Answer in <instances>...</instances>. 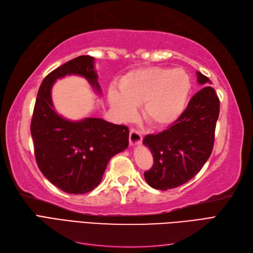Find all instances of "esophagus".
I'll return each instance as SVG.
<instances>
[{"label":"esophagus","mask_w":253,"mask_h":253,"mask_svg":"<svg viewBox=\"0 0 253 253\" xmlns=\"http://www.w3.org/2000/svg\"><path fill=\"white\" fill-rule=\"evenodd\" d=\"M142 141V133L135 128L129 129V144H139Z\"/></svg>","instance_id":"obj_1"}]
</instances>
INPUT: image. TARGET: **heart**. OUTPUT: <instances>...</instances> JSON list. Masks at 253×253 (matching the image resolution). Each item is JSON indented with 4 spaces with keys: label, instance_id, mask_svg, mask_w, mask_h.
<instances>
[{
    "label": "heart",
    "instance_id": "1",
    "mask_svg": "<svg viewBox=\"0 0 253 253\" xmlns=\"http://www.w3.org/2000/svg\"><path fill=\"white\" fill-rule=\"evenodd\" d=\"M119 89H111L110 103L122 119L135 115L134 106L142 105L145 121L152 126H167L182 113L191 90L189 75L168 67H145L128 73L119 83Z\"/></svg>",
    "mask_w": 253,
    "mask_h": 253
}]
</instances>
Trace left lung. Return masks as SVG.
Wrapping results in <instances>:
<instances>
[{"instance_id":"8db88e82","label":"left lung","mask_w":253,"mask_h":253,"mask_svg":"<svg viewBox=\"0 0 253 253\" xmlns=\"http://www.w3.org/2000/svg\"><path fill=\"white\" fill-rule=\"evenodd\" d=\"M204 87L191 98L186 110L165 131L147 135L142 143L151 150L154 163L144 172L149 185L169 190L189 181L210 157L219 114V99L211 81L197 72Z\"/></svg>"}]
</instances>
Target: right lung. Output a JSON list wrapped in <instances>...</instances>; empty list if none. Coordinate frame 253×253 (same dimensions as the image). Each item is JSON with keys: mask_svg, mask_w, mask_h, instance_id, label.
I'll return each instance as SVG.
<instances>
[{"mask_svg": "<svg viewBox=\"0 0 253 253\" xmlns=\"http://www.w3.org/2000/svg\"><path fill=\"white\" fill-rule=\"evenodd\" d=\"M66 75L85 78L101 93L94 58L79 56L44 78L38 91L30 133L37 165L52 185L70 194H83L102 179L110 159L128 145V128L100 118L68 121L57 114L51 101L52 84Z\"/></svg>", "mask_w": 253, "mask_h": 253, "instance_id": "right-lung-1", "label": "right lung"}]
</instances>
